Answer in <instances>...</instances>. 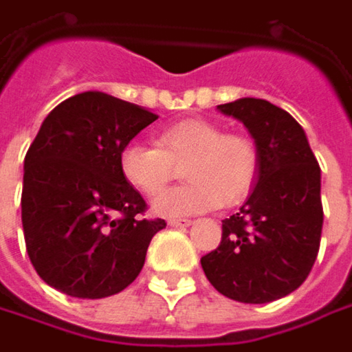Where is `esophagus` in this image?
Returning <instances> with one entry per match:
<instances>
[{"mask_svg":"<svg viewBox=\"0 0 352 352\" xmlns=\"http://www.w3.org/2000/svg\"><path fill=\"white\" fill-rule=\"evenodd\" d=\"M169 226H173V228H189L192 224L191 219H169L167 222Z\"/></svg>","mask_w":352,"mask_h":352,"instance_id":"34e87169","label":"esophagus"}]
</instances>
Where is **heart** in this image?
<instances>
[{"mask_svg":"<svg viewBox=\"0 0 352 352\" xmlns=\"http://www.w3.org/2000/svg\"><path fill=\"white\" fill-rule=\"evenodd\" d=\"M181 165L189 185L161 195L153 205L161 217L238 205L252 191L260 155L250 138L224 133L208 120H183L157 133V146L131 142L120 151L124 179L147 197L160 195Z\"/></svg>","mask_w":352,"mask_h":352,"instance_id":"1","label":"heart"}]
</instances>
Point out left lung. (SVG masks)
<instances>
[{"mask_svg": "<svg viewBox=\"0 0 352 352\" xmlns=\"http://www.w3.org/2000/svg\"><path fill=\"white\" fill-rule=\"evenodd\" d=\"M217 110L244 124L260 167L246 203L222 221L221 244L201 266L222 296L270 303L296 292L315 264L323 228L321 169L303 128L272 102L240 98Z\"/></svg>", "mask_w": 352, "mask_h": 352, "instance_id": "left-lung-1", "label": "left lung"}]
</instances>
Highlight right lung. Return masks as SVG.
Returning <instances> with one entry per match:
<instances>
[{
	"label": "right lung",
	"mask_w": 352,
	"mask_h": 352,
	"mask_svg": "<svg viewBox=\"0 0 352 352\" xmlns=\"http://www.w3.org/2000/svg\"><path fill=\"white\" fill-rule=\"evenodd\" d=\"M144 106L88 90L41 124L23 163L21 222L41 280L70 298L120 294L142 272L165 221L120 171V151L155 122Z\"/></svg>",
	"instance_id": "1"
}]
</instances>
